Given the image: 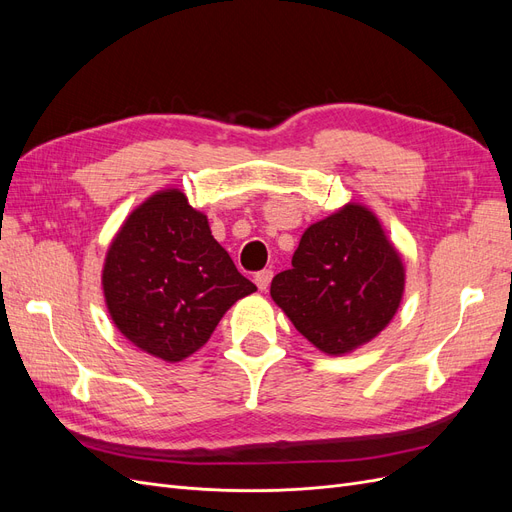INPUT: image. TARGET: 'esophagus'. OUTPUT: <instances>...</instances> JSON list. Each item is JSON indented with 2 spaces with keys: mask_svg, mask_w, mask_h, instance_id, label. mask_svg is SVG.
<instances>
[{
  "mask_svg": "<svg viewBox=\"0 0 512 512\" xmlns=\"http://www.w3.org/2000/svg\"><path fill=\"white\" fill-rule=\"evenodd\" d=\"M271 280H273V271H271V269L258 271V273L254 275V282H256V286H258V290H267L269 284H271Z\"/></svg>",
  "mask_w": 512,
  "mask_h": 512,
  "instance_id": "obj_1",
  "label": "esophagus"
}]
</instances>
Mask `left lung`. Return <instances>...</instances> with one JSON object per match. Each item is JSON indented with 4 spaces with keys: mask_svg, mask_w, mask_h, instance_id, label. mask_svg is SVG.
I'll return each mask as SVG.
<instances>
[{
    "mask_svg": "<svg viewBox=\"0 0 512 512\" xmlns=\"http://www.w3.org/2000/svg\"><path fill=\"white\" fill-rule=\"evenodd\" d=\"M406 269L376 213L348 203L309 226L277 273L271 297L318 350L339 356L371 342L397 312Z\"/></svg>",
    "mask_w": 512,
    "mask_h": 512,
    "instance_id": "obj_1",
    "label": "left lung"
}]
</instances>
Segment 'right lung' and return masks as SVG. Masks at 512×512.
Listing matches in <instances>:
<instances>
[{
	"label": "right lung",
	"instance_id": "add662e5",
	"mask_svg": "<svg viewBox=\"0 0 512 512\" xmlns=\"http://www.w3.org/2000/svg\"><path fill=\"white\" fill-rule=\"evenodd\" d=\"M102 288L115 327L168 363L203 348L230 305L256 292L177 188L128 215L106 252Z\"/></svg>",
	"mask_w": 512,
	"mask_h": 512
}]
</instances>
